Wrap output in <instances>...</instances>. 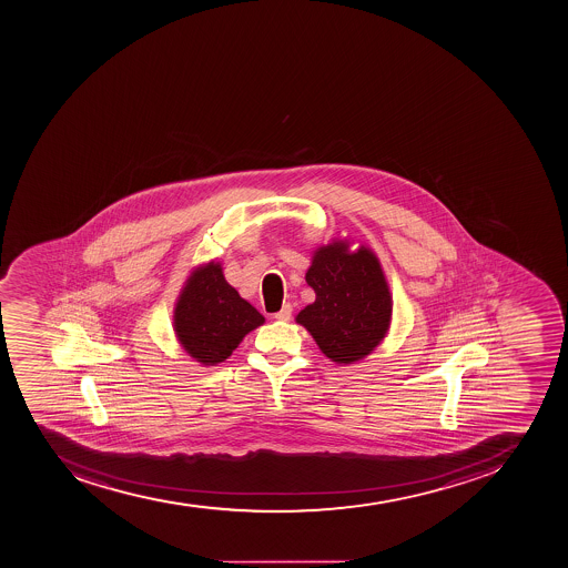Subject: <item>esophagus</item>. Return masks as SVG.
Listing matches in <instances>:
<instances>
[{"label":"esophagus","instance_id":"1","mask_svg":"<svg viewBox=\"0 0 568 568\" xmlns=\"http://www.w3.org/2000/svg\"><path fill=\"white\" fill-rule=\"evenodd\" d=\"M292 316V306L291 305H283L282 311L276 312L274 314V317H276L277 322H288Z\"/></svg>","mask_w":568,"mask_h":568}]
</instances>
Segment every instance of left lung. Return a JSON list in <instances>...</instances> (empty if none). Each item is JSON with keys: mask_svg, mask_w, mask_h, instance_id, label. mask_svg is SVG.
<instances>
[{"mask_svg": "<svg viewBox=\"0 0 568 568\" xmlns=\"http://www.w3.org/2000/svg\"><path fill=\"white\" fill-rule=\"evenodd\" d=\"M306 283L316 292V302L296 320L332 362H359L382 343L390 325L392 300L382 266L368 248L348 252L342 242L322 246Z\"/></svg>", "mask_w": 568, "mask_h": 568, "instance_id": "obj_1", "label": "left lung"}]
</instances>
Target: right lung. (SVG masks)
<instances>
[{
    "mask_svg": "<svg viewBox=\"0 0 568 568\" xmlns=\"http://www.w3.org/2000/svg\"><path fill=\"white\" fill-rule=\"evenodd\" d=\"M263 322L265 317L225 282L217 263L192 274L174 312L181 345L203 365L225 362Z\"/></svg>",
    "mask_w": 568,
    "mask_h": 568,
    "instance_id": "add662e5",
    "label": "right lung"
}]
</instances>
